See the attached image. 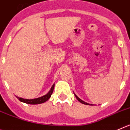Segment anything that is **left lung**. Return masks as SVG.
I'll return each instance as SVG.
<instances>
[{
    "label": "left lung",
    "mask_w": 130,
    "mask_h": 130,
    "mask_svg": "<svg viewBox=\"0 0 130 130\" xmlns=\"http://www.w3.org/2000/svg\"><path fill=\"white\" fill-rule=\"evenodd\" d=\"M75 97H76V98L77 99V100H78L79 101H80V103H82V104H84V105H92V104H89V103H86V102H85V101H82V100L81 99H80V98H79L78 97V96H76V95L75 94Z\"/></svg>",
    "instance_id": "left-lung-1"
}]
</instances>
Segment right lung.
Listing matches in <instances>:
<instances>
[{
    "mask_svg": "<svg viewBox=\"0 0 130 130\" xmlns=\"http://www.w3.org/2000/svg\"><path fill=\"white\" fill-rule=\"evenodd\" d=\"M54 86L55 84H53V86H52L51 89H50V91L48 92L46 94H45L44 96H41V97L35 99H23L22 98H19L18 96H17V98L20 100V101L23 102V103H27V104H30V105H37V104H41V103H44L45 101H48V99L51 97L52 94L53 93V91H54Z\"/></svg>",
    "mask_w": 130,
    "mask_h": 130,
    "instance_id": "obj_1",
    "label": "right lung"
}]
</instances>
